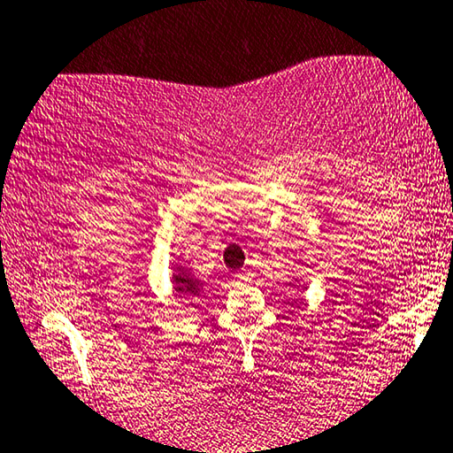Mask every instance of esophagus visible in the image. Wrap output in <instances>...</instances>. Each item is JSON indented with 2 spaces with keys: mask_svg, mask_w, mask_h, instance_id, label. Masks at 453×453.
Instances as JSON below:
<instances>
[{
  "mask_svg": "<svg viewBox=\"0 0 453 453\" xmlns=\"http://www.w3.org/2000/svg\"><path fill=\"white\" fill-rule=\"evenodd\" d=\"M249 277H250L249 269H241L239 273H236V280H249Z\"/></svg>",
  "mask_w": 453,
  "mask_h": 453,
  "instance_id": "1",
  "label": "esophagus"
}]
</instances>
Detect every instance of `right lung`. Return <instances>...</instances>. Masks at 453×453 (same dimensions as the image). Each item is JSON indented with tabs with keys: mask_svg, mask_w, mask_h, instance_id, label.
I'll use <instances>...</instances> for the list:
<instances>
[{
	"mask_svg": "<svg viewBox=\"0 0 453 453\" xmlns=\"http://www.w3.org/2000/svg\"><path fill=\"white\" fill-rule=\"evenodd\" d=\"M170 281H172V294L178 299H196L200 296V291L204 289V281L194 277L190 271L186 267L180 265V263H173L172 265V273H170Z\"/></svg>",
	"mask_w": 453,
	"mask_h": 453,
	"instance_id": "add662e5",
	"label": "right lung"
}]
</instances>
